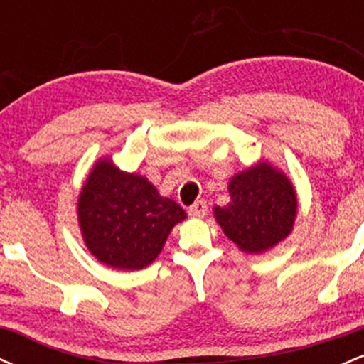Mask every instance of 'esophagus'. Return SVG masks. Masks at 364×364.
Wrapping results in <instances>:
<instances>
[{"mask_svg": "<svg viewBox=\"0 0 364 364\" xmlns=\"http://www.w3.org/2000/svg\"><path fill=\"white\" fill-rule=\"evenodd\" d=\"M208 210L207 207V202H203V200H198V202H195L193 205L188 208V214L191 217H195V219H202V217H205Z\"/></svg>", "mask_w": 364, "mask_h": 364, "instance_id": "1", "label": "esophagus"}]
</instances>
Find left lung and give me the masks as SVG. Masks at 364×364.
<instances>
[{"label":"left lung","mask_w":364,"mask_h":364,"mask_svg":"<svg viewBox=\"0 0 364 364\" xmlns=\"http://www.w3.org/2000/svg\"><path fill=\"white\" fill-rule=\"evenodd\" d=\"M231 202L215 207L224 235L245 253H262L291 235L298 198L289 178L267 161L241 171L229 181Z\"/></svg>","instance_id":"obj_1"}]
</instances>
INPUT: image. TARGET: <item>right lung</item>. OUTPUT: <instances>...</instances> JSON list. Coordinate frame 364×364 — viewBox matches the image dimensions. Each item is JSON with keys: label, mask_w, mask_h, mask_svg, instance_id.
<instances>
[{"label": "right lung", "mask_w": 364, "mask_h": 364, "mask_svg": "<svg viewBox=\"0 0 364 364\" xmlns=\"http://www.w3.org/2000/svg\"><path fill=\"white\" fill-rule=\"evenodd\" d=\"M78 224L89 252L104 265L140 270L161 253L171 229L186 219L174 200L159 195L147 178L99 159L83 183Z\"/></svg>", "instance_id": "add662e5"}]
</instances>
